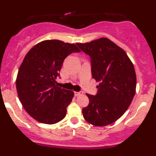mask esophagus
<instances>
[{
    "label": "esophagus",
    "mask_w": 156,
    "mask_h": 156,
    "mask_svg": "<svg viewBox=\"0 0 156 156\" xmlns=\"http://www.w3.org/2000/svg\"><path fill=\"white\" fill-rule=\"evenodd\" d=\"M74 94H75L76 97H77V96L82 95L83 94V92L82 91H75V92H74Z\"/></svg>",
    "instance_id": "1"
}]
</instances>
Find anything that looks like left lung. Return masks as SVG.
I'll return each instance as SVG.
<instances>
[{"mask_svg": "<svg viewBox=\"0 0 156 156\" xmlns=\"http://www.w3.org/2000/svg\"><path fill=\"white\" fill-rule=\"evenodd\" d=\"M76 45L90 56L92 77L100 83L96 94H87L90 102L83 108V115L94 126L111 124L124 114L134 97L137 79L133 63L108 38Z\"/></svg>", "mask_w": 156, "mask_h": 156, "instance_id": "left-lung-1", "label": "left lung"}]
</instances>
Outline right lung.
<instances>
[{
  "label": "right lung",
  "mask_w": 156,
  "mask_h": 156,
  "mask_svg": "<svg viewBox=\"0 0 156 156\" xmlns=\"http://www.w3.org/2000/svg\"><path fill=\"white\" fill-rule=\"evenodd\" d=\"M73 52H80L73 44L48 40L33 47L25 56L16 89L23 108L36 120L54 124L66 116L74 93L59 87L56 79L65 58Z\"/></svg>",
  "instance_id": "obj_1"
}]
</instances>
